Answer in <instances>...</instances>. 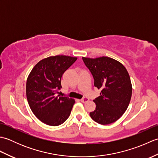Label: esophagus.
Segmentation results:
<instances>
[{
	"label": "esophagus",
	"mask_w": 158,
	"mask_h": 158,
	"mask_svg": "<svg viewBox=\"0 0 158 158\" xmlns=\"http://www.w3.org/2000/svg\"><path fill=\"white\" fill-rule=\"evenodd\" d=\"M80 101H81L83 103H84V102H86L89 101V99L88 98H85V97H84V98H83L82 99L80 100Z\"/></svg>",
	"instance_id": "obj_1"
}]
</instances>
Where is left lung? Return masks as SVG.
Listing matches in <instances>:
<instances>
[{"label":"left lung","instance_id":"obj_1","mask_svg":"<svg viewBox=\"0 0 158 158\" xmlns=\"http://www.w3.org/2000/svg\"><path fill=\"white\" fill-rule=\"evenodd\" d=\"M82 58L92 74L95 87L101 89L100 96L93 100L96 109L90 117L101 125L116 122L126 112L132 97L128 73L122 63L109 57Z\"/></svg>","mask_w":158,"mask_h":158}]
</instances>
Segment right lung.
<instances>
[{
    "instance_id": "obj_1",
    "label": "right lung",
    "mask_w": 158,
    "mask_h": 158,
    "mask_svg": "<svg viewBox=\"0 0 158 158\" xmlns=\"http://www.w3.org/2000/svg\"><path fill=\"white\" fill-rule=\"evenodd\" d=\"M64 55L41 60L33 67L26 81V98L32 113L47 125L57 126L69 118L75 100L57 96L62 88L63 73L77 60Z\"/></svg>"
}]
</instances>
